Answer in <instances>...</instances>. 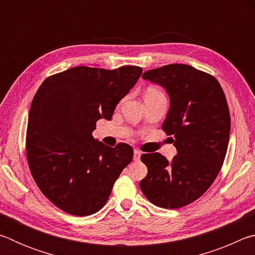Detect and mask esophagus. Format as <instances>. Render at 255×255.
<instances>
[{
  "mask_svg": "<svg viewBox=\"0 0 255 255\" xmlns=\"http://www.w3.org/2000/svg\"><path fill=\"white\" fill-rule=\"evenodd\" d=\"M140 152L138 149H135L133 150V159H135V161H138V159L140 158Z\"/></svg>",
  "mask_w": 255,
  "mask_h": 255,
  "instance_id": "34e87169",
  "label": "esophagus"
}]
</instances>
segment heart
<instances>
[{
    "label": "heart",
    "mask_w": 255,
    "mask_h": 255,
    "mask_svg": "<svg viewBox=\"0 0 255 255\" xmlns=\"http://www.w3.org/2000/svg\"><path fill=\"white\" fill-rule=\"evenodd\" d=\"M149 96H164V94L161 90H158L157 88H154V86H150V88L147 89V91H146V94H145V97H149Z\"/></svg>",
    "instance_id": "b5f03b06"
}]
</instances>
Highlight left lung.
<instances>
[{
    "label": "left lung",
    "mask_w": 255,
    "mask_h": 255,
    "mask_svg": "<svg viewBox=\"0 0 255 255\" xmlns=\"http://www.w3.org/2000/svg\"><path fill=\"white\" fill-rule=\"evenodd\" d=\"M143 79L169 94L162 129L175 138L178 154L171 162L159 153L141 155L148 172L140 190L161 208H181L204 195L222 169L231 130L225 93L213 75L184 64L147 71Z\"/></svg>",
    "instance_id": "left-lung-1"
}]
</instances>
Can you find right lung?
Segmentation results:
<instances>
[{"mask_svg": "<svg viewBox=\"0 0 255 255\" xmlns=\"http://www.w3.org/2000/svg\"><path fill=\"white\" fill-rule=\"evenodd\" d=\"M141 72L138 66H77L47 77L38 89L25 138L29 169L40 191L67 214L100 210L131 162V146L109 147L92 132L99 119L112 118Z\"/></svg>", "mask_w": 255, "mask_h": 255, "instance_id": "obj_1", "label": "right lung"}]
</instances>
